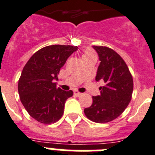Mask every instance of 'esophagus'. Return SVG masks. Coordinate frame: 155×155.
Listing matches in <instances>:
<instances>
[{"label":"esophagus","mask_w":155,"mask_h":155,"mask_svg":"<svg viewBox=\"0 0 155 155\" xmlns=\"http://www.w3.org/2000/svg\"><path fill=\"white\" fill-rule=\"evenodd\" d=\"M74 94L76 96H80V95H82V93L79 92L78 91H74Z\"/></svg>","instance_id":"esophagus-1"}]
</instances>
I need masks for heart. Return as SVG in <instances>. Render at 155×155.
<instances>
[{
	"label": "heart",
	"instance_id": "1",
	"mask_svg": "<svg viewBox=\"0 0 155 155\" xmlns=\"http://www.w3.org/2000/svg\"><path fill=\"white\" fill-rule=\"evenodd\" d=\"M91 55H94V52L92 51V50H91V49H87V50H86L84 54L83 55V57H88V56H91Z\"/></svg>",
	"mask_w": 155,
	"mask_h": 155
}]
</instances>
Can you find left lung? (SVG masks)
<instances>
[{"mask_svg":"<svg viewBox=\"0 0 155 155\" xmlns=\"http://www.w3.org/2000/svg\"><path fill=\"white\" fill-rule=\"evenodd\" d=\"M98 54L100 64L96 81L105 83L100 87V95L93 96V103L84 109L89 120L96 123H107L118 117L132 99L133 79L128 66L114 49L106 46L94 45Z\"/></svg>","mask_w":155,"mask_h":155,"instance_id":"8db88e82","label":"left lung"}]
</instances>
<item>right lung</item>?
Listing matches in <instances>:
<instances>
[{"label":"right lung","mask_w":155,"mask_h":155,"mask_svg":"<svg viewBox=\"0 0 155 155\" xmlns=\"http://www.w3.org/2000/svg\"><path fill=\"white\" fill-rule=\"evenodd\" d=\"M78 49L73 45H48L34 53L27 62L18 83L19 98L31 117L42 124L61 119L66 100L73 95L57 87L60 69Z\"/></svg>","instance_id":"add662e5"}]
</instances>
